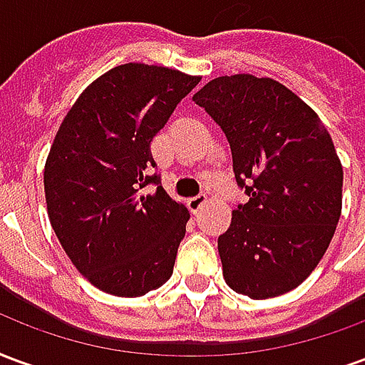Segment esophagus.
Here are the masks:
<instances>
[{
  "mask_svg": "<svg viewBox=\"0 0 365 365\" xmlns=\"http://www.w3.org/2000/svg\"><path fill=\"white\" fill-rule=\"evenodd\" d=\"M207 203V195L205 193H199V195H195V197H191L190 201H187V207H190L191 213H197V211H201V207L205 205Z\"/></svg>",
  "mask_w": 365,
  "mask_h": 365,
  "instance_id": "1",
  "label": "esophagus"
}]
</instances>
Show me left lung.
<instances>
[{
	"instance_id": "8db88e82",
	"label": "left lung",
	"mask_w": 365,
	"mask_h": 365,
	"mask_svg": "<svg viewBox=\"0 0 365 365\" xmlns=\"http://www.w3.org/2000/svg\"><path fill=\"white\" fill-rule=\"evenodd\" d=\"M222 128L248 201L219 237L230 289L269 299L311 275L342 211V164L319 115L272 78H215L193 96Z\"/></svg>"
}]
</instances>
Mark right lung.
Here are the masks:
<instances>
[{
	"label": "right lung",
	"mask_w": 365,
	"mask_h": 365,
	"mask_svg": "<svg viewBox=\"0 0 365 365\" xmlns=\"http://www.w3.org/2000/svg\"><path fill=\"white\" fill-rule=\"evenodd\" d=\"M199 80L138 62L115 66L82 91L54 136L44 164L48 219L97 289L140 297L174 272L190 211L150 175V143ZM148 182L157 191L143 196Z\"/></svg>",
	"instance_id": "obj_1"
}]
</instances>
